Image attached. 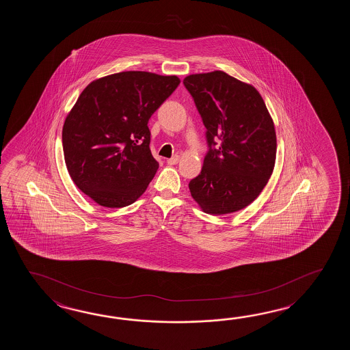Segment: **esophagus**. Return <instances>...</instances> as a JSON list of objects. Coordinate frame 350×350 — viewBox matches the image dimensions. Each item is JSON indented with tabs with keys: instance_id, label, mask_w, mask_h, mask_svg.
Instances as JSON below:
<instances>
[{
	"instance_id": "1",
	"label": "esophagus",
	"mask_w": 350,
	"mask_h": 350,
	"mask_svg": "<svg viewBox=\"0 0 350 350\" xmlns=\"http://www.w3.org/2000/svg\"><path fill=\"white\" fill-rule=\"evenodd\" d=\"M178 161H180V157L176 155V157H172V159H167V161H166V163L169 165H176Z\"/></svg>"
}]
</instances>
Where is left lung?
Segmentation results:
<instances>
[{
  "instance_id": "1",
  "label": "left lung",
  "mask_w": 350,
  "mask_h": 350,
  "mask_svg": "<svg viewBox=\"0 0 350 350\" xmlns=\"http://www.w3.org/2000/svg\"><path fill=\"white\" fill-rule=\"evenodd\" d=\"M184 85L208 130L210 146L200 174L189 183L193 200L211 215L246 208L275 166V127L262 97L253 85L219 70L189 75Z\"/></svg>"
}]
</instances>
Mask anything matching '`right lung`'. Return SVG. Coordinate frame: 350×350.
Segmentation results:
<instances>
[{"label": "right lung", "mask_w": 350, "mask_h": 350, "mask_svg": "<svg viewBox=\"0 0 350 350\" xmlns=\"http://www.w3.org/2000/svg\"><path fill=\"white\" fill-rule=\"evenodd\" d=\"M178 83L175 75L124 71L83 89L62 127L67 172L82 193L105 208L145 193L159 169L148 122Z\"/></svg>", "instance_id": "add662e5"}]
</instances>
